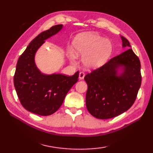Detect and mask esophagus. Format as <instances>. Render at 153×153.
Here are the masks:
<instances>
[{"label":"esophagus","mask_w":153,"mask_h":153,"mask_svg":"<svg viewBox=\"0 0 153 153\" xmlns=\"http://www.w3.org/2000/svg\"><path fill=\"white\" fill-rule=\"evenodd\" d=\"M84 76H85V74L83 73V72H80L79 74V79H83L84 78Z\"/></svg>","instance_id":"esophagus-1"}]
</instances>
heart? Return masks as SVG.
<instances>
[{
	"mask_svg": "<svg viewBox=\"0 0 153 153\" xmlns=\"http://www.w3.org/2000/svg\"><path fill=\"white\" fill-rule=\"evenodd\" d=\"M75 52L68 49L67 57L76 63V53L82 57V62L88 68H98L107 63L112 55L113 46L111 41L94 33L77 36L73 41Z\"/></svg>",
	"mask_w": 153,
	"mask_h": 153,
	"instance_id": "b5f03b06",
	"label": "heart"
}]
</instances>
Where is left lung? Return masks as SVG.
Instances as JSON below:
<instances>
[{"mask_svg":"<svg viewBox=\"0 0 153 153\" xmlns=\"http://www.w3.org/2000/svg\"><path fill=\"white\" fill-rule=\"evenodd\" d=\"M120 37L122 47L129 49L84 77L88 85L87 109L100 120L116 117L128 111L141 86L140 62L130 48L129 41Z\"/></svg>","mask_w":153,"mask_h":153,"instance_id":"8db88e82","label":"left lung"}]
</instances>
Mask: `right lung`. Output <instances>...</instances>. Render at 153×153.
<instances>
[{
    "label": "right lung",
    "instance_id": "right-lung-1",
    "mask_svg": "<svg viewBox=\"0 0 153 153\" xmlns=\"http://www.w3.org/2000/svg\"><path fill=\"white\" fill-rule=\"evenodd\" d=\"M63 27L62 24L56 25L40 33L17 61L13 78L15 90L23 107L36 115L47 116L56 112L78 79V71L71 76L43 74L35 63L36 52L46 40L59 33Z\"/></svg>",
    "mask_w": 153,
    "mask_h": 153
}]
</instances>
